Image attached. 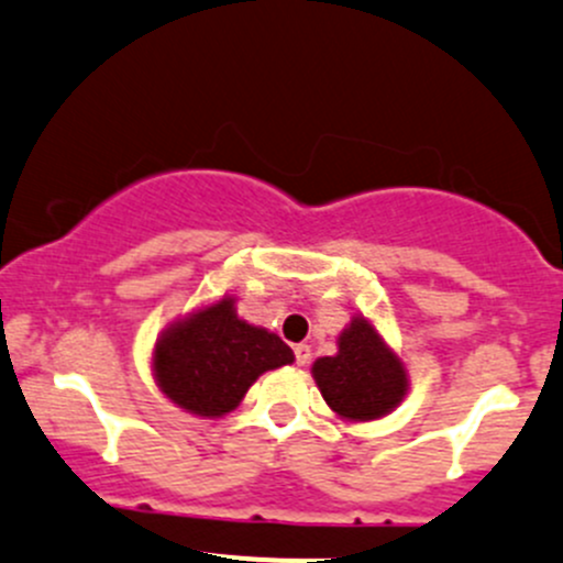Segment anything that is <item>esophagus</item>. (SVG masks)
<instances>
[{"label":"esophagus","instance_id":"34e87169","mask_svg":"<svg viewBox=\"0 0 563 563\" xmlns=\"http://www.w3.org/2000/svg\"><path fill=\"white\" fill-rule=\"evenodd\" d=\"M294 356H297V364L305 366L310 361V345H297L294 347Z\"/></svg>","mask_w":563,"mask_h":563}]
</instances>
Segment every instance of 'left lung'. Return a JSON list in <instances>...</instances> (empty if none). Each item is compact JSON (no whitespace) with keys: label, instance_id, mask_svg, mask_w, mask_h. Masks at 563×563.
I'll list each match as a JSON object with an SVG mask.
<instances>
[{"label":"left lung","instance_id":"8db88e82","mask_svg":"<svg viewBox=\"0 0 563 563\" xmlns=\"http://www.w3.org/2000/svg\"><path fill=\"white\" fill-rule=\"evenodd\" d=\"M312 377L331 410L356 423L388 416L410 388L401 358L364 316L342 329L334 356L312 364Z\"/></svg>","mask_w":563,"mask_h":563}]
</instances>
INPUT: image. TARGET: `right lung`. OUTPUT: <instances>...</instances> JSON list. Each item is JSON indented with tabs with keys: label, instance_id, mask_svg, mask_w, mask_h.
Segmentation results:
<instances>
[{
	"label": "right lung",
	"instance_id": "obj_1",
	"mask_svg": "<svg viewBox=\"0 0 563 563\" xmlns=\"http://www.w3.org/2000/svg\"><path fill=\"white\" fill-rule=\"evenodd\" d=\"M294 361L277 334L242 321L223 297L164 329L153 347V377L162 394L191 416L232 412L264 372Z\"/></svg>",
	"mask_w": 563,
	"mask_h": 563
}]
</instances>
